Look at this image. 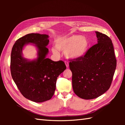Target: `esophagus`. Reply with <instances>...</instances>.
Returning a JSON list of instances; mask_svg holds the SVG:
<instances>
[{
	"instance_id": "34e87169",
	"label": "esophagus",
	"mask_w": 125,
	"mask_h": 125,
	"mask_svg": "<svg viewBox=\"0 0 125 125\" xmlns=\"http://www.w3.org/2000/svg\"><path fill=\"white\" fill-rule=\"evenodd\" d=\"M65 64L66 67H67V68H68V67H69V63H68V62H67V61H65Z\"/></svg>"
}]
</instances>
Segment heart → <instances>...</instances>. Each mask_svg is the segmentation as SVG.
Masks as SVG:
<instances>
[{
    "mask_svg": "<svg viewBox=\"0 0 125 125\" xmlns=\"http://www.w3.org/2000/svg\"><path fill=\"white\" fill-rule=\"evenodd\" d=\"M89 42L85 37L73 35L63 37L56 41V47H52V51L55 55L59 54L57 49L65 51L66 56L70 58H77L83 56L88 50Z\"/></svg>",
    "mask_w": 125,
    "mask_h": 125,
    "instance_id": "heart-1",
    "label": "heart"
}]
</instances>
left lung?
Here are the masks:
<instances>
[{
    "mask_svg": "<svg viewBox=\"0 0 125 125\" xmlns=\"http://www.w3.org/2000/svg\"><path fill=\"white\" fill-rule=\"evenodd\" d=\"M95 33L97 43L69 62L73 91L84 99L97 98L109 89L116 66L111 39L99 31Z\"/></svg>",
    "mask_w": 125,
    "mask_h": 125,
    "instance_id": "8db88e82",
    "label": "left lung"
}]
</instances>
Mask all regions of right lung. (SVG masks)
Listing matches in <instances>:
<instances>
[{
  "mask_svg": "<svg viewBox=\"0 0 125 125\" xmlns=\"http://www.w3.org/2000/svg\"><path fill=\"white\" fill-rule=\"evenodd\" d=\"M49 36L38 33L28 34L18 39L10 55V73L13 81L23 97L36 103L52 98L56 89L57 77L66 69L62 61L55 62L46 58L49 50ZM36 44L38 58L28 61L22 56V50L26 44Z\"/></svg>",
  "mask_w": 125,
  "mask_h": 125,
  "instance_id": "1",
  "label": "right lung"
}]
</instances>
